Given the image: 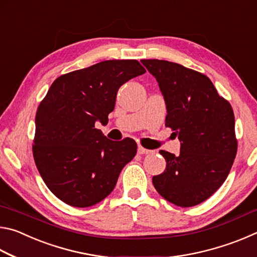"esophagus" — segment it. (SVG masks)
Instances as JSON below:
<instances>
[{
	"instance_id": "esophagus-1",
	"label": "esophagus",
	"mask_w": 257,
	"mask_h": 257,
	"mask_svg": "<svg viewBox=\"0 0 257 257\" xmlns=\"http://www.w3.org/2000/svg\"><path fill=\"white\" fill-rule=\"evenodd\" d=\"M152 151H150V150H146V149H144V147L143 146H138V153L139 154H150Z\"/></svg>"
}]
</instances>
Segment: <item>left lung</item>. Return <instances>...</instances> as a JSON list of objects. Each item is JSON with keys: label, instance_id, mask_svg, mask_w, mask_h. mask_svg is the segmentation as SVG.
Masks as SVG:
<instances>
[{"label": "left lung", "instance_id": "1", "mask_svg": "<svg viewBox=\"0 0 257 257\" xmlns=\"http://www.w3.org/2000/svg\"><path fill=\"white\" fill-rule=\"evenodd\" d=\"M142 63L156 78L164 96L165 127L181 142L179 155L160 151L167 168L153 177V185L175 205L195 206L220 188L236 158L232 107L201 72L164 60Z\"/></svg>", "mask_w": 257, "mask_h": 257}]
</instances>
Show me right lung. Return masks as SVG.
I'll return each instance as SVG.
<instances>
[{"label":"right lung","instance_id":"right-lung-1","mask_svg":"<svg viewBox=\"0 0 257 257\" xmlns=\"http://www.w3.org/2000/svg\"><path fill=\"white\" fill-rule=\"evenodd\" d=\"M145 72L137 60L103 61L56 78L38 105L35 163L47 188L68 205L103 201L136 155L134 139L110 141L95 123H107L120 87Z\"/></svg>","mask_w":257,"mask_h":257}]
</instances>
